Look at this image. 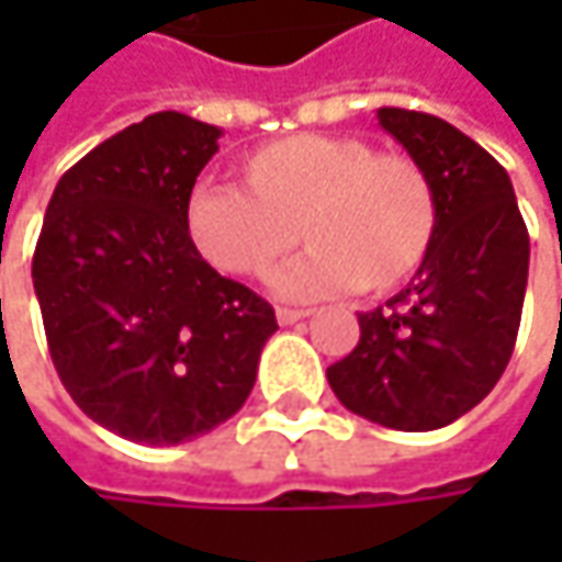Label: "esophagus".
<instances>
[{"label":"esophagus","instance_id":"1","mask_svg":"<svg viewBox=\"0 0 562 562\" xmlns=\"http://www.w3.org/2000/svg\"><path fill=\"white\" fill-rule=\"evenodd\" d=\"M308 312L305 308H277V318H280V325H295V322H302Z\"/></svg>","mask_w":562,"mask_h":562}]
</instances>
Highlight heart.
Masks as SVG:
<instances>
[{
	"label": "heart",
	"instance_id": "1",
	"mask_svg": "<svg viewBox=\"0 0 562 562\" xmlns=\"http://www.w3.org/2000/svg\"><path fill=\"white\" fill-rule=\"evenodd\" d=\"M240 175L244 188L198 184L184 207L194 250L227 277L270 280L305 237L312 250L280 280L282 295L391 292L432 254L439 194L413 156L302 133L247 153Z\"/></svg>",
	"mask_w": 562,
	"mask_h": 562
}]
</instances>
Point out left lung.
I'll list each match as a JSON object with an SVG mask.
<instances>
[{"label":"left lung","mask_w":562,"mask_h":562,"mask_svg":"<svg viewBox=\"0 0 562 562\" xmlns=\"http://www.w3.org/2000/svg\"><path fill=\"white\" fill-rule=\"evenodd\" d=\"M381 126L429 171L439 234L419 273L361 312V341L328 368L358 416L426 432L456 423L502 381L524 308L530 237L507 171L452 123L381 106Z\"/></svg>","instance_id":"obj_1"}]
</instances>
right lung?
<instances>
[{"label": "right lung", "mask_w": 562, "mask_h": 562, "mask_svg": "<svg viewBox=\"0 0 562 562\" xmlns=\"http://www.w3.org/2000/svg\"><path fill=\"white\" fill-rule=\"evenodd\" d=\"M221 130L153 113L60 175L32 260L57 378L110 432L178 446L254 391L277 312L191 244L184 207Z\"/></svg>", "instance_id": "right-lung-1"}]
</instances>
